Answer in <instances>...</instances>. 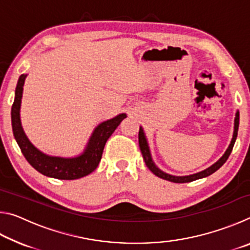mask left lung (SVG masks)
Instances as JSON below:
<instances>
[{"instance_id": "1", "label": "left lung", "mask_w": 250, "mask_h": 250, "mask_svg": "<svg viewBox=\"0 0 250 250\" xmlns=\"http://www.w3.org/2000/svg\"><path fill=\"white\" fill-rule=\"evenodd\" d=\"M238 126H239V112L237 111L236 112V117H235L234 134H232V139H231V141H230V145H229V146L227 147V150H226L225 153H224L222 158L219 159L217 162H215L213 166H210L209 167H207L206 170H204V171H201V172L195 173V174H192V175L174 176V175H170V174H167V173H166V172L161 171L160 168L155 166L153 161H152L150 149H149V145H147L146 138V135H145V132H143L142 126H140V130H139V146H140V150H141V153H142V156H143V160H145L146 167H149V170L152 173H153L154 175L159 176L160 179H163V180L173 182V183H188V182L195 181V180H198V179H203V177H206V176H208L210 174H213L214 172H216L218 168L221 167L223 164L226 162L227 159H228V156H229L230 153H231L232 147H234L236 138H237V133H238Z\"/></svg>"}]
</instances>
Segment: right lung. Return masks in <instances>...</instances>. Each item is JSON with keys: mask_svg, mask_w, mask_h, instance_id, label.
<instances>
[{"mask_svg": "<svg viewBox=\"0 0 250 250\" xmlns=\"http://www.w3.org/2000/svg\"><path fill=\"white\" fill-rule=\"evenodd\" d=\"M26 76L27 75L24 74L20 76L15 89L14 103L11 110L12 129H13L14 138L25 159L36 171H39L43 175L54 177V179L77 180L90 174L98 167L105 142L126 115L121 113L112 119L101 122L92 132L86 149L76 158H61V156L47 155L32 145L24 132L22 124H21L20 109Z\"/></svg>", "mask_w": 250, "mask_h": 250, "instance_id": "add662e5", "label": "right lung"}]
</instances>
